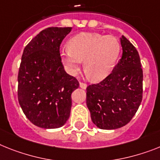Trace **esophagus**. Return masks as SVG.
Wrapping results in <instances>:
<instances>
[{
  "label": "esophagus",
  "mask_w": 160,
  "mask_h": 160,
  "mask_svg": "<svg viewBox=\"0 0 160 160\" xmlns=\"http://www.w3.org/2000/svg\"><path fill=\"white\" fill-rule=\"evenodd\" d=\"M80 87L83 89H85L87 88V84L85 83H83V82H80Z\"/></svg>",
  "instance_id": "esophagus-1"
}]
</instances>
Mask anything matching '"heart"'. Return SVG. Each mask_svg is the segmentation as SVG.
<instances>
[{
  "label": "heart",
  "mask_w": 160,
  "mask_h": 160,
  "mask_svg": "<svg viewBox=\"0 0 160 160\" xmlns=\"http://www.w3.org/2000/svg\"><path fill=\"white\" fill-rule=\"evenodd\" d=\"M68 50L61 53L62 62L72 75H76L84 61L87 76L93 81L105 79L112 72L120 53V43L113 36L95 32L78 34L68 42Z\"/></svg>",
  "instance_id": "heart-1"
}]
</instances>
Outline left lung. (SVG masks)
Returning a JSON list of instances; mask_svg holds the SVG:
<instances>
[{
	"instance_id": "8db88e82",
	"label": "left lung",
	"mask_w": 160,
	"mask_h": 160,
	"mask_svg": "<svg viewBox=\"0 0 160 160\" xmlns=\"http://www.w3.org/2000/svg\"><path fill=\"white\" fill-rule=\"evenodd\" d=\"M122 57L109 76L86 88V103L92 123L101 129L126 125L142 100V72L138 50L128 39L120 38Z\"/></svg>"
}]
</instances>
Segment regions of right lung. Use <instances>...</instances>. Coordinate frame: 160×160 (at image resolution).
<instances>
[{
    "mask_svg": "<svg viewBox=\"0 0 160 160\" xmlns=\"http://www.w3.org/2000/svg\"><path fill=\"white\" fill-rule=\"evenodd\" d=\"M72 28H48L24 48L18 75V98L33 124L57 128L70 117L72 93L79 87L64 70L60 45Z\"/></svg>",
    "mask_w": 160,
    "mask_h": 160,
    "instance_id": "1",
    "label": "right lung"
}]
</instances>
